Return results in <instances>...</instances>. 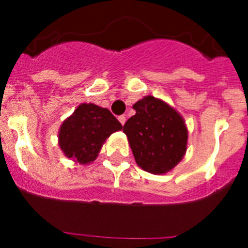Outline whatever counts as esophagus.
Masks as SVG:
<instances>
[{
  "label": "esophagus",
  "mask_w": 248,
  "mask_h": 248,
  "mask_svg": "<svg viewBox=\"0 0 248 248\" xmlns=\"http://www.w3.org/2000/svg\"><path fill=\"white\" fill-rule=\"evenodd\" d=\"M118 119H119V122L122 125H124V124H125V122H126L125 115H119V117H118Z\"/></svg>",
  "instance_id": "obj_1"
}]
</instances>
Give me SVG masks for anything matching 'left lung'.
I'll use <instances>...</instances> for the list:
<instances>
[{
	"label": "left lung",
	"instance_id": "8db88e82",
	"mask_svg": "<svg viewBox=\"0 0 248 248\" xmlns=\"http://www.w3.org/2000/svg\"><path fill=\"white\" fill-rule=\"evenodd\" d=\"M135 115L123 126L135 161L151 174L170 171L186 153L187 129L183 117L163 100L148 95L133 105Z\"/></svg>",
	"mask_w": 248,
	"mask_h": 248
}]
</instances>
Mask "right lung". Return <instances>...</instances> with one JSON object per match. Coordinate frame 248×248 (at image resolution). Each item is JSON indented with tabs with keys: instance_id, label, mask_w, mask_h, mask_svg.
<instances>
[{
	"instance_id": "right-lung-1",
	"label": "right lung",
	"mask_w": 248,
	"mask_h": 248,
	"mask_svg": "<svg viewBox=\"0 0 248 248\" xmlns=\"http://www.w3.org/2000/svg\"><path fill=\"white\" fill-rule=\"evenodd\" d=\"M122 128L107 108L83 103L61 125L59 146L65 156L87 165L97 159L107 138Z\"/></svg>"
}]
</instances>
